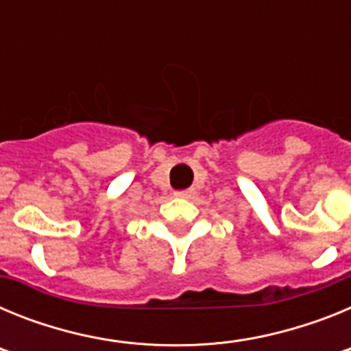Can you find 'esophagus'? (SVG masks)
I'll return each instance as SVG.
<instances>
[{
    "mask_svg": "<svg viewBox=\"0 0 351 351\" xmlns=\"http://www.w3.org/2000/svg\"><path fill=\"white\" fill-rule=\"evenodd\" d=\"M193 193H195V190H191V188H190V190L176 191V193H173V195H176V197H179V198H190Z\"/></svg>",
    "mask_w": 351,
    "mask_h": 351,
    "instance_id": "obj_1",
    "label": "esophagus"
}]
</instances>
